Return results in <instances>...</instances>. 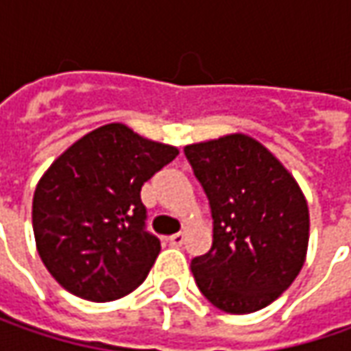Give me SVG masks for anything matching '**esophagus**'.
Returning a JSON list of instances; mask_svg holds the SVG:
<instances>
[{
  "instance_id": "34e87169",
  "label": "esophagus",
  "mask_w": 351,
  "mask_h": 351,
  "mask_svg": "<svg viewBox=\"0 0 351 351\" xmlns=\"http://www.w3.org/2000/svg\"><path fill=\"white\" fill-rule=\"evenodd\" d=\"M168 240H169V244H171V246H182L183 240H185V234H183V232H178V234L169 236Z\"/></svg>"
}]
</instances>
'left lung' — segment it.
<instances>
[{"label":"left lung","instance_id":"obj_1","mask_svg":"<svg viewBox=\"0 0 351 351\" xmlns=\"http://www.w3.org/2000/svg\"><path fill=\"white\" fill-rule=\"evenodd\" d=\"M209 199L213 246L191 260L199 291L217 308L248 315L274 303L299 276L308 207L285 166L248 134L183 148Z\"/></svg>","mask_w":351,"mask_h":351}]
</instances>
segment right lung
Returning a JSON list of instances; mask_svg holds the SVG:
<instances>
[{"label": "right lung", "instance_id": "right-lung-1", "mask_svg": "<svg viewBox=\"0 0 351 351\" xmlns=\"http://www.w3.org/2000/svg\"><path fill=\"white\" fill-rule=\"evenodd\" d=\"M178 154L111 123L52 162L34 189L33 230L40 260L64 289L107 303L146 279L160 240L146 230L141 189Z\"/></svg>", "mask_w": 351, "mask_h": 351}]
</instances>
